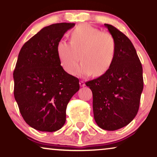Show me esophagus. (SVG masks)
Here are the masks:
<instances>
[{"instance_id": "1", "label": "esophagus", "mask_w": 157, "mask_h": 157, "mask_svg": "<svg viewBox=\"0 0 157 157\" xmlns=\"http://www.w3.org/2000/svg\"><path fill=\"white\" fill-rule=\"evenodd\" d=\"M80 86L81 87H84L85 86H86V84H85V82L83 81H80Z\"/></svg>"}]
</instances>
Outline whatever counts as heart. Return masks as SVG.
Instances as JSON below:
<instances>
[{
  "label": "heart",
  "mask_w": 157,
  "mask_h": 157,
  "mask_svg": "<svg viewBox=\"0 0 157 157\" xmlns=\"http://www.w3.org/2000/svg\"><path fill=\"white\" fill-rule=\"evenodd\" d=\"M57 54L63 69L75 75L82 60L79 75L100 77L112 65L117 51V42L109 32H100L89 24L79 25L71 34V43L60 40L57 44Z\"/></svg>",
  "instance_id": "heart-1"
}]
</instances>
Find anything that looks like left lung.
<instances>
[{
    "label": "left lung",
    "instance_id": "1",
    "mask_svg": "<svg viewBox=\"0 0 157 157\" xmlns=\"http://www.w3.org/2000/svg\"><path fill=\"white\" fill-rule=\"evenodd\" d=\"M104 25L116 39V55L104 75L86 85L92 91L97 125L115 131L128 125L137 114L143 90L142 66L128 37L112 25Z\"/></svg>",
    "mask_w": 157,
    "mask_h": 157
}]
</instances>
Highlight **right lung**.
Segmentation results:
<instances>
[{"label":"right lung","mask_w":157,"mask_h":157,"mask_svg":"<svg viewBox=\"0 0 157 157\" xmlns=\"http://www.w3.org/2000/svg\"><path fill=\"white\" fill-rule=\"evenodd\" d=\"M73 23L43 28L25 43L13 72L14 96L23 120L40 131L53 132L66 122V107L80 89L79 80L60 66L57 44Z\"/></svg>","instance_id":"add662e5"}]
</instances>
